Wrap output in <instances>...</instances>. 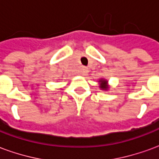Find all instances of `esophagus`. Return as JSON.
<instances>
[{
  "label": "esophagus",
  "mask_w": 159,
  "mask_h": 159,
  "mask_svg": "<svg viewBox=\"0 0 159 159\" xmlns=\"http://www.w3.org/2000/svg\"><path fill=\"white\" fill-rule=\"evenodd\" d=\"M87 73H88V70L85 69V68L82 70V75H83V76H84V75H86Z\"/></svg>",
  "instance_id": "1"
}]
</instances>
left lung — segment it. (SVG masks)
Wrapping results in <instances>:
<instances>
[{"label":"left lung","instance_id":"8db88e82","mask_svg":"<svg viewBox=\"0 0 159 159\" xmlns=\"http://www.w3.org/2000/svg\"><path fill=\"white\" fill-rule=\"evenodd\" d=\"M99 84H100V89L101 90L107 91L109 89V84H108V81L107 79H105V78L99 79Z\"/></svg>","mask_w":159,"mask_h":159}]
</instances>
